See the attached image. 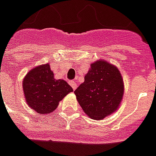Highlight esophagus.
<instances>
[{
    "instance_id": "obj_1",
    "label": "esophagus",
    "mask_w": 156,
    "mask_h": 156,
    "mask_svg": "<svg viewBox=\"0 0 156 156\" xmlns=\"http://www.w3.org/2000/svg\"><path fill=\"white\" fill-rule=\"evenodd\" d=\"M69 85L72 87L73 90H76V87H77V84H76L74 80H70V81H69Z\"/></svg>"
}]
</instances>
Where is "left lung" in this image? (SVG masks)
<instances>
[{
    "label": "left lung",
    "instance_id": "1",
    "mask_svg": "<svg viewBox=\"0 0 156 156\" xmlns=\"http://www.w3.org/2000/svg\"><path fill=\"white\" fill-rule=\"evenodd\" d=\"M119 69L104 60L91 64L85 80L75 91L85 114L93 120H103L115 111L124 93Z\"/></svg>",
    "mask_w": 156,
    "mask_h": 156
}]
</instances>
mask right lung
Returning a JSON list of instances; mask_svg holds the SVG:
<instances>
[{
	"label": "right lung",
	"instance_id": "add662e5",
	"mask_svg": "<svg viewBox=\"0 0 156 156\" xmlns=\"http://www.w3.org/2000/svg\"><path fill=\"white\" fill-rule=\"evenodd\" d=\"M23 88L28 105L39 114L54 111L72 87L64 80H55L48 64L31 69L23 80Z\"/></svg>",
	"mask_w": 156,
	"mask_h": 156
}]
</instances>
